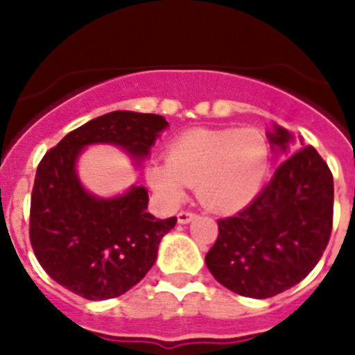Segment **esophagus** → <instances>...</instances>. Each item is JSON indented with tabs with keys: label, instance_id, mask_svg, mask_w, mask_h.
<instances>
[{
	"label": "esophagus",
	"instance_id": "esophagus-1",
	"mask_svg": "<svg viewBox=\"0 0 355 355\" xmlns=\"http://www.w3.org/2000/svg\"><path fill=\"white\" fill-rule=\"evenodd\" d=\"M195 217H197V214L195 211H188V210H182V211H178V223H182V225H186V223L189 221H193Z\"/></svg>",
	"mask_w": 355,
	"mask_h": 355
}]
</instances>
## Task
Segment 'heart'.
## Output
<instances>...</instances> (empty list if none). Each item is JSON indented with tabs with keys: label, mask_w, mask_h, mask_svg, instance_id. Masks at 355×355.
I'll use <instances>...</instances> for the list:
<instances>
[{
	"label": "heart",
	"mask_w": 355,
	"mask_h": 355,
	"mask_svg": "<svg viewBox=\"0 0 355 355\" xmlns=\"http://www.w3.org/2000/svg\"><path fill=\"white\" fill-rule=\"evenodd\" d=\"M269 164V139L259 128H195L167 147V164L149 166L147 180L171 202L188 186L208 210L234 214L259 193Z\"/></svg>",
	"instance_id": "b5f03b06"
}]
</instances>
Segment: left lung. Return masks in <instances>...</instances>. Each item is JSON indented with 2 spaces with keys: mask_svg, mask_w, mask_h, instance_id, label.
I'll return each instance as SVG.
<instances>
[{
  "mask_svg": "<svg viewBox=\"0 0 355 355\" xmlns=\"http://www.w3.org/2000/svg\"><path fill=\"white\" fill-rule=\"evenodd\" d=\"M272 145L288 155L289 132L276 127ZM206 265L221 286L269 298L297 286L319 263L334 225V175L313 145L282 160L275 177L236 216L217 221Z\"/></svg>",
  "mask_w": 355,
  "mask_h": 355,
  "instance_id": "1",
  "label": "left lung"
}]
</instances>
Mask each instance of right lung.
Wrapping results in <instances>:
<instances>
[{
	"mask_svg": "<svg viewBox=\"0 0 355 355\" xmlns=\"http://www.w3.org/2000/svg\"><path fill=\"white\" fill-rule=\"evenodd\" d=\"M166 127L156 114L116 110L71 130L44 155L31 193L29 239L57 284L88 300H107L127 293L155 265L160 239L177 217L150 216L141 186L116 199L86 193L75 160L88 144L119 145L144 158Z\"/></svg>",
	"mask_w": 355,
	"mask_h": 355,
	"instance_id": "obj_1",
	"label": "right lung"
}]
</instances>
